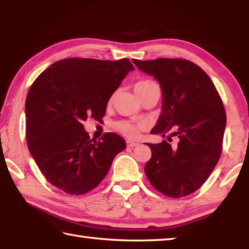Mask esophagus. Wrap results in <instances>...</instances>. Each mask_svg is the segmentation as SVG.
Returning a JSON list of instances; mask_svg holds the SVG:
<instances>
[{"label": "esophagus", "mask_w": 249, "mask_h": 249, "mask_svg": "<svg viewBox=\"0 0 249 249\" xmlns=\"http://www.w3.org/2000/svg\"><path fill=\"white\" fill-rule=\"evenodd\" d=\"M126 144H127V147H135V146H137V145H138V142H135L127 141V142H126Z\"/></svg>", "instance_id": "obj_1"}]
</instances>
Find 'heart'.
Wrapping results in <instances>:
<instances>
[{
	"label": "heart",
	"instance_id": "b5f03b06",
	"mask_svg": "<svg viewBox=\"0 0 249 249\" xmlns=\"http://www.w3.org/2000/svg\"><path fill=\"white\" fill-rule=\"evenodd\" d=\"M155 82L151 81V80H142V81H138L135 84V91L138 89H142V88H145L149 84H153ZM144 128V125L140 123H130V122H119L116 124V129L121 132L126 137L130 138V140H134V138H137L138 135H140L141 130Z\"/></svg>",
	"mask_w": 249,
	"mask_h": 249
}]
</instances>
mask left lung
<instances>
[{"instance_id": "8db88e82", "label": "left lung", "mask_w": 249, "mask_h": 249, "mask_svg": "<svg viewBox=\"0 0 249 249\" xmlns=\"http://www.w3.org/2000/svg\"><path fill=\"white\" fill-rule=\"evenodd\" d=\"M133 62L154 75L162 90L161 114L150 133L179 138L176 147L166 141L147 144L151 158L145 174L162 195L187 196L208 180L221 157L226 126L221 96L209 75L187 59Z\"/></svg>"}]
</instances>
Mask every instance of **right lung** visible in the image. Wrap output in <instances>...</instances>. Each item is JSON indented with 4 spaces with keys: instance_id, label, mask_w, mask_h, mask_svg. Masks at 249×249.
I'll list each match as a JSON object with an SVG mask.
<instances>
[{
    "instance_id": "add662e5",
    "label": "right lung",
    "mask_w": 249,
    "mask_h": 249,
    "mask_svg": "<svg viewBox=\"0 0 249 249\" xmlns=\"http://www.w3.org/2000/svg\"><path fill=\"white\" fill-rule=\"evenodd\" d=\"M130 70L126 58H67L32 84L25 104L27 146L41 174L59 190L74 196L93 190L125 149V141L114 133L90 140L82 123L88 117L102 120L109 98Z\"/></svg>"
}]
</instances>
